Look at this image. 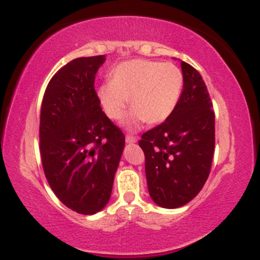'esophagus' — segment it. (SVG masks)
<instances>
[{
  "instance_id": "34e87169",
  "label": "esophagus",
  "mask_w": 260,
  "mask_h": 260,
  "mask_svg": "<svg viewBox=\"0 0 260 260\" xmlns=\"http://www.w3.org/2000/svg\"><path fill=\"white\" fill-rule=\"evenodd\" d=\"M138 142V137H134V136H126V143H137Z\"/></svg>"
}]
</instances>
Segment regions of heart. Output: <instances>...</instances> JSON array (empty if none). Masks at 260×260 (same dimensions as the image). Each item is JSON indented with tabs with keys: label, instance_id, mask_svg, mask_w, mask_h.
I'll return each instance as SVG.
<instances>
[{
	"label": "heart",
	"instance_id": "1",
	"mask_svg": "<svg viewBox=\"0 0 260 260\" xmlns=\"http://www.w3.org/2000/svg\"><path fill=\"white\" fill-rule=\"evenodd\" d=\"M183 73L177 66L150 59H132L113 70L111 82L101 84L96 96L101 109L111 120H121L129 99L133 110L127 117L128 128L143 122L161 123L171 116L181 99Z\"/></svg>",
	"mask_w": 260,
	"mask_h": 260
}]
</instances>
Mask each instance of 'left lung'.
<instances>
[{
	"instance_id": "1",
	"label": "left lung",
	"mask_w": 260,
	"mask_h": 260,
	"mask_svg": "<svg viewBox=\"0 0 260 260\" xmlns=\"http://www.w3.org/2000/svg\"><path fill=\"white\" fill-rule=\"evenodd\" d=\"M183 90L175 111L139 140L151 199L162 208H180L201 192L210 174L215 148V115L204 80L181 62Z\"/></svg>"
}]
</instances>
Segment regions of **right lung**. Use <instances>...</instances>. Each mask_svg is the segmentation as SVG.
Instances as JSON below:
<instances>
[{"label": "right lung", "mask_w": 260, "mask_h": 260, "mask_svg": "<svg viewBox=\"0 0 260 260\" xmlns=\"http://www.w3.org/2000/svg\"><path fill=\"white\" fill-rule=\"evenodd\" d=\"M105 56L79 57L47 84L40 112V153L46 180L67 208L84 215L110 201L124 134L101 110L95 74Z\"/></svg>", "instance_id": "add662e5"}]
</instances>
